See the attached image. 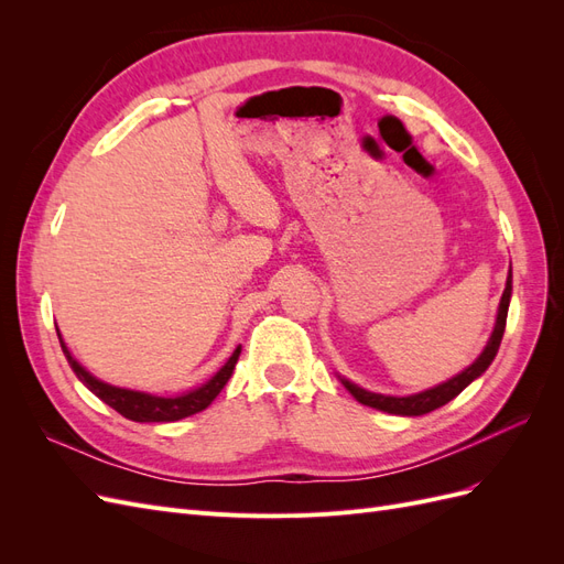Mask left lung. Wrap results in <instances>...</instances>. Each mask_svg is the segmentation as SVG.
Returning a JSON list of instances; mask_svg holds the SVG:
<instances>
[{
    "label": "left lung",
    "mask_w": 564,
    "mask_h": 564,
    "mask_svg": "<svg viewBox=\"0 0 564 564\" xmlns=\"http://www.w3.org/2000/svg\"><path fill=\"white\" fill-rule=\"evenodd\" d=\"M510 292H513V275L508 272V280H506V289H503V296L499 303V315H497V324H494V332L487 340V346L482 350V355L477 357V360L466 369L456 373L454 379H449L447 383H440L431 390H423L419 395H409V398H390V395H379V392H369L360 386H355L350 381H344L346 390L350 395L367 406L373 409H381V412L388 414H398V416H421V414H429L433 409L447 404L449 400H454L460 390H464L470 381H475L480 373L491 365L494 357L499 352L501 346V338H503V329H506V317H508V303H510Z\"/></svg>",
    "instance_id": "obj_1"
}]
</instances>
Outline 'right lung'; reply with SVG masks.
<instances>
[{"instance_id":"right-lung-1","label":"right lung","mask_w":564,"mask_h":564,"mask_svg":"<svg viewBox=\"0 0 564 564\" xmlns=\"http://www.w3.org/2000/svg\"><path fill=\"white\" fill-rule=\"evenodd\" d=\"M61 338V336H58ZM61 348L67 357V362H70L73 371L77 373V379L87 386L96 398L104 400L106 404H110L115 412H119L122 416L131 419V421H158V423H166V421H178V419H185V416H193L197 412H202V409H207L220 390H224V386L228 383L230 373L237 365V357H240V350L242 348H235V352L230 355V360L220 367L216 371V377H212L207 383L185 392V395H178V398H158V395H148V392H139V390H127V388H115V386H108L104 381L94 379L91 373L84 369L75 357L67 352L65 344L61 340Z\"/></svg>"}]
</instances>
